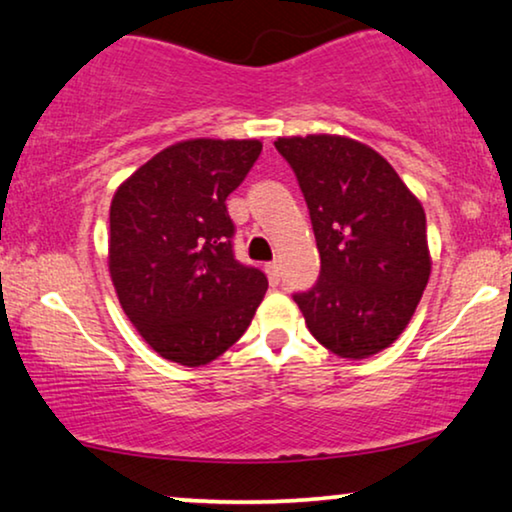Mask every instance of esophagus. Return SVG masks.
I'll return each instance as SVG.
<instances>
[{
  "label": "esophagus",
  "instance_id": "1",
  "mask_svg": "<svg viewBox=\"0 0 512 512\" xmlns=\"http://www.w3.org/2000/svg\"><path fill=\"white\" fill-rule=\"evenodd\" d=\"M267 276H269V283H271V285L281 283V269H278L276 262H269V264H267Z\"/></svg>",
  "mask_w": 512,
  "mask_h": 512
}]
</instances>
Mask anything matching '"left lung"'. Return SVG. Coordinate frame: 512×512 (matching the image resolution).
Returning a JSON list of instances; mask_svg holds the SVG:
<instances>
[{"instance_id": "left-lung-1", "label": "left lung", "mask_w": 512, "mask_h": 512, "mask_svg": "<svg viewBox=\"0 0 512 512\" xmlns=\"http://www.w3.org/2000/svg\"><path fill=\"white\" fill-rule=\"evenodd\" d=\"M276 149L295 170L320 252L318 283L295 295L306 327L339 358L388 349L431 278L424 206L365 142L290 135Z\"/></svg>"}]
</instances>
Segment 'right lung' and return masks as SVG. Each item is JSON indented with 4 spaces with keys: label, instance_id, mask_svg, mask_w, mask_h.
I'll return each mask as SVG.
<instances>
[{
    "label": "right lung",
    "instance_id": "obj_1",
    "mask_svg": "<svg viewBox=\"0 0 512 512\" xmlns=\"http://www.w3.org/2000/svg\"><path fill=\"white\" fill-rule=\"evenodd\" d=\"M260 152V140H180L112 196L109 278L138 335L170 363L220 358L269 288L262 271L234 260L224 206Z\"/></svg>",
    "mask_w": 512,
    "mask_h": 512
}]
</instances>
